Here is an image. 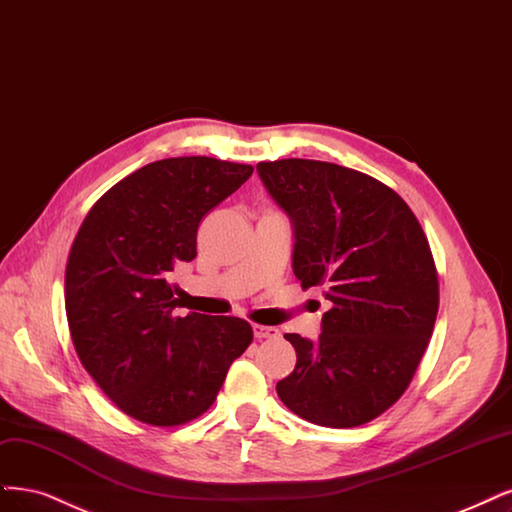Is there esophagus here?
I'll use <instances>...</instances> for the list:
<instances>
[{
	"instance_id": "obj_1",
	"label": "esophagus",
	"mask_w": 512,
	"mask_h": 512,
	"mask_svg": "<svg viewBox=\"0 0 512 512\" xmlns=\"http://www.w3.org/2000/svg\"><path fill=\"white\" fill-rule=\"evenodd\" d=\"M252 330H254V337H256V339H275L277 334H279L277 328H273V326H262V324H254Z\"/></svg>"
}]
</instances>
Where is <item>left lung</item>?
Segmentation results:
<instances>
[{
  "label": "left lung",
  "mask_w": 512,
  "mask_h": 512,
  "mask_svg": "<svg viewBox=\"0 0 512 512\" xmlns=\"http://www.w3.org/2000/svg\"><path fill=\"white\" fill-rule=\"evenodd\" d=\"M256 169L292 220L296 279L326 288L332 305L317 341L286 334L296 366L277 396L311 424L362 426L404 394L430 343L438 275L428 237L411 207L366 173L307 158Z\"/></svg>",
  "instance_id": "left-lung-1"
}]
</instances>
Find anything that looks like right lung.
<instances>
[{"label":"right lung","mask_w":512,"mask_h":512,"mask_svg":"<svg viewBox=\"0 0 512 512\" xmlns=\"http://www.w3.org/2000/svg\"><path fill=\"white\" fill-rule=\"evenodd\" d=\"M252 165L209 156L150 163L88 211L69 250L65 313L76 354L103 394L150 426H182L214 404L254 339L241 317L175 315L171 273L197 256L207 211Z\"/></svg>","instance_id":"add662e5"}]
</instances>
